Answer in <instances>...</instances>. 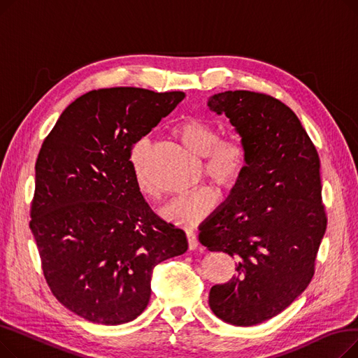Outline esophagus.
Returning <instances> with one entry per match:
<instances>
[{
    "label": "esophagus",
    "mask_w": 358,
    "mask_h": 358,
    "mask_svg": "<svg viewBox=\"0 0 358 358\" xmlns=\"http://www.w3.org/2000/svg\"><path fill=\"white\" fill-rule=\"evenodd\" d=\"M187 239H189V248L190 250H197L200 248V243L197 241V236L193 231H187Z\"/></svg>",
    "instance_id": "esophagus-1"
}]
</instances>
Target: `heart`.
<instances>
[{
    "mask_svg": "<svg viewBox=\"0 0 358 358\" xmlns=\"http://www.w3.org/2000/svg\"><path fill=\"white\" fill-rule=\"evenodd\" d=\"M178 141L192 154L203 158L204 174L216 184L232 187L241 178L247 164V154L242 143L234 138L219 139L217 129L203 119L190 117L182 120L174 129ZM150 152V143L146 139L139 141L131 150V164L138 190L149 199L159 196L155 185L146 176V161ZM217 204V194L210 187H200L197 190L184 193L159 209V213L168 222L180 227H194L208 216Z\"/></svg>",
    "mask_w": 358,
    "mask_h": 358,
    "instance_id": "heart-1",
    "label": "heart"
}]
</instances>
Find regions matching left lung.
<instances>
[{
	"instance_id": "left-lung-1",
	"label": "left lung",
	"mask_w": 358,
	"mask_h": 358,
	"mask_svg": "<svg viewBox=\"0 0 358 358\" xmlns=\"http://www.w3.org/2000/svg\"><path fill=\"white\" fill-rule=\"evenodd\" d=\"M245 149V169L222 208L200 224L209 251L236 259V275L216 285L209 306L222 321L252 327L283 312L315 273L327 229L319 155L302 123L280 100L245 90L212 96Z\"/></svg>"
}]
</instances>
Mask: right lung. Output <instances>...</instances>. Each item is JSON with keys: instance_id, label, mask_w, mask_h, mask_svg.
Segmentation results:
<instances>
[{"instance_id": "add662e5", "label": "right lung", "mask_w": 358, "mask_h": 358, "mask_svg": "<svg viewBox=\"0 0 358 358\" xmlns=\"http://www.w3.org/2000/svg\"><path fill=\"white\" fill-rule=\"evenodd\" d=\"M185 97L135 87L90 91L71 103L36 161L30 229L46 283L90 322L120 325L148 306L159 262L189 248L152 212L130 154Z\"/></svg>"}]
</instances>
